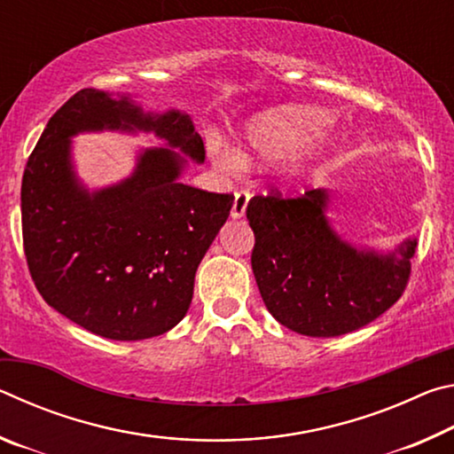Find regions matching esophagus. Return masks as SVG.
Instances as JSON below:
<instances>
[{
  "label": "esophagus",
  "instance_id": "34e87169",
  "mask_svg": "<svg viewBox=\"0 0 454 454\" xmlns=\"http://www.w3.org/2000/svg\"><path fill=\"white\" fill-rule=\"evenodd\" d=\"M248 200H250L248 192H244V190L236 192V194H234V206H232V212H230V216H232L234 220L244 218L246 206H248Z\"/></svg>",
  "mask_w": 454,
  "mask_h": 454
}]
</instances>
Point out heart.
Segmentation results:
<instances>
[{"mask_svg":"<svg viewBox=\"0 0 454 454\" xmlns=\"http://www.w3.org/2000/svg\"><path fill=\"white\" fill-rule=\"evenodd\" d=\"M328 121L330 114L320 107L301 104L272 107L250 121L238 153L232 150L218 152L214 166L224 172H236L242 162H276L298 149L286 164L288 176L296 178L317 158V150H310L309 145L302 149L301 145L320 134Z\"/></svg>","mask_w":454,"mask_h":454,"instance_id":"heart-1","label":"heart"}]
</instances>
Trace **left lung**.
I'll list each match as a JSON object with an SVG mask.
<instances>
[{"mask_svg": "<svg viewBox=\"0 0 454 454\" xmlns=\"http://www.w3.org/2000/svg\"><path fill=\"white\" fill-rule=\"evenodd\" d=\"M333 200V188H317L302 198L254 196L246 208L260 296L304 336H340L379 318L401 298L417 250L411 236L388 250L348 242L328 216Z\"/></svg>", "mask_w": 454, "mask_h": 454, "instance_id": "8db88e82", "label": "left lung"}]
</instances>
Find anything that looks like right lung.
<instances>
[{
  "label": "right lung",
  "mask_w": 454,
  "mask_h": 454,
  "mask_svg": "<svg viewBox=\"0 0 454 454\" xmlns=\"http://www.w3.org/2000/svg\"><path fill=\"white\" fill-rule=\"evenodd\" d=\"M152 133L126 179L90 189L77 174L80 133ZM204 142L178 107L145 110L129 94L82 90L53 114L21 180L29 272L53 310L110 340H144L186 317L194 276L234 198L182 184Z\"/></svg>",
  "instance_id": "1"
}]
</instances>
